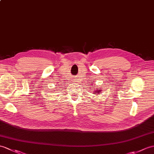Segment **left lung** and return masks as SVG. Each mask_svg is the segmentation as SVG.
Here are the masks:
<instances>
[{
	"mask_svg": "<svg viewBox=\"0 0 154 154\" xmlns=\"http://www.w3.org/2000/svg\"><path fill=\"white\" fill-rule=\"evenodd\" d=\"M101 91L100 90V91H98L97 89H96V90H95V92H94V94H99V92H100Z\"/></svg>",
	"mask_w": 154,
	"mask_h": 154,
	"instance_id": "left-lung-1",
	"label": "left lung"
}]
</instances>
